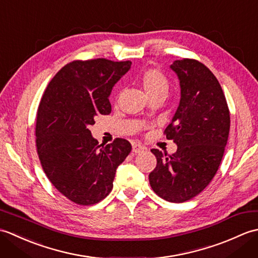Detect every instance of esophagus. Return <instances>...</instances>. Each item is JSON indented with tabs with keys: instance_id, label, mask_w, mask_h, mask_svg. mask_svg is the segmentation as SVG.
<instances>
[{
	"instance_id": "obj_1",
	"label": "esophagus",
	"mask_w": 258,
	"mask_h": 258,
	"mask_svg": "<svg viewBox=\"0 0 258 258\" xmlns=\"http://www.w3.org/2000/svg\"><path fill=\"white\" fill-rule=\"evenodd\" d=\"M145 147L142 146L141 144H138V143H134L133 144V149H132V152L134 153V154H140V153L144 152Z\"/></svg>"
}]
</instances>
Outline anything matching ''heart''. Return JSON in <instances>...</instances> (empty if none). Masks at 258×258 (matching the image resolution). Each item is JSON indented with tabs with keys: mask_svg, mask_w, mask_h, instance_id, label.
<instances>
[{
	"mask_svg": "<svg viewBox=\"0 0 258 258\" xmlns=\"http://www.w3.org/2000/svg\"><path fill=\"white\" fill-rule=\"evenodd\" d=\"M140 81L143 89L149 97L163 96L165 97L168 93L169 82L160 70L149 69L141 75Z\"/></svg>",
	"mask_w": 258,
	"mask_h": 258,
	"instance_id": "obj_1",
	"label": "heart"
}]
</instances>
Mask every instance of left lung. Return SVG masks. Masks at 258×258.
I'll list each match as a JSON object with an SVG mask.
<instances>
[{"instance_id":"left-lung-1","label":"left lung","mask_w":258,"mask_h":258,"mask_svg":"<svg viewBox=\"0 0 258 258\" xmlns=\"http://www.w3.org/2000/svg\"><path fill=\"white\" fill-rule=\"evenodd\" d=\"M177 75L180 100L166 139L177 151L172 155L153 149L157 165L150 184L163 200L183 203L199 195L215 176L227 144L231 117L222 87L204 64L189 58L171 65Z\"/></svg>"}]
</instances>
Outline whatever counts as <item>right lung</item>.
Returning a JSON list of instances; mask_svg holds the SVG:
<instances>
[{"label": "right lung", "instance_id": "right-lung-1", "mask_svg": "<svg viewBox=\"0 0 258 258\" xmlns=\"http://www.w3.org/2000/svg\"><path fill=\"white\" fill-rule=\"evenodd\" d=\"M132 62L106 58L73 61L54 76L36 115V147L43 171L55 188L79 205H93L111 193L116 168L132 150L123 139L98 144L90 126L107 115L114 85Z\"/></svg>", "mask_w": 258, "mask_h": 258}]
</instances>
